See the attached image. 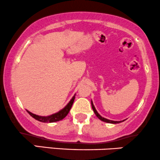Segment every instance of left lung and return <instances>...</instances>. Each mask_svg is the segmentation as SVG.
<instances>
[{"mask_svg": "<svg viewBox=\"0 0 160 160\" xmlns=\"http://www.w3.org/2000/svg\"><path fill=\"white\" fill-rule=\"evenodd\" d=\"M92 103V109H93V111H94V112L95 113V115H96V116L98 117V118L100 120H101V121H103V122H107V123H110V124H118V123H121V122H124V121H120V122H116V121H112V120H109V119H107V118H103V117H101V115H99V113L98 112H97V110H96L95 109V107H94V104H93V103H92V101L91 102Z\"/></svg>", "mask_w": 160, "mask_h": 160, "instance_id": "1", "label": "left lung"}]
</instances>
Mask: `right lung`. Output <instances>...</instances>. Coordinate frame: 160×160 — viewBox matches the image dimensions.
I'll return each instance as SVG.
<instances>
[{
    "label": "right lung",
    "mask_w": 160,
    "mask_h": 160,
    "mask_svg": "<svg viewBox=\"0 0 160 160\" xmlns=\"http://www.w3.org/2000/svg\"><path fill=\"white\" fill-rule=\"evenodd\" d=\"M74 98H75V96H74V97L72 98V100L69 101V103H68V104L65 106V107L62 109V110L58 112L55 113V114L48 115V116H39V115H35V114H33V113L30 112H29L28 110H27V111H28V112L30 115H31L32 118H34L35 119H36V120L39 121V122H41L52 123V122H59V121H60V120H62V119L64 118L68 114L69 111H70V109L72 107L73 103H74Z\"/></svg>",
    "instance_id": "1"
}]
</instances>
